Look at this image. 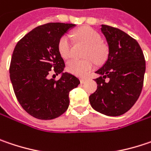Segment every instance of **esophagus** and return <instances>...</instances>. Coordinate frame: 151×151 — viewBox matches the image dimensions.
<instances>
[{
	"label": "esophagus",
	"instance_id": "1",
	"mask_svg": "<svg viewBox=\"0 0 151 151\" xmlns=\"http://www.w3.org/2000/svg\"><path fill=\"white\" fill-rule=\"evenodd\" d=\"M80 81H81V83L83 84V83H85V82L87 81V79H85V78H81V80H80Z\"/></svg>",
	"mask_w": 151,
	"mask_h": 151
}]
</instances>
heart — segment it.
<instances>
[{"mask_svg":"<svg viewBox=\"0 0 151 151\" xmlns=\"http://www.w3.org/2000/svg\"><path fill=\"white\" fill-rule=\"evenodd\" d=\"M77 38L88 45L85 50L84 57L88 58L86 59L70 60L67 63V70L76 76H86L94 67V58L96 62H103L106 56V49L101 44V38L100 34L92 28H81L76 32ZM71 39L69 35H63L58 41V51L62 58H69L71 55Z\"/></svg>","mask_w":151,"mask_h":151,"instance_id":"obj_1","label":"heart"}]
</instances>
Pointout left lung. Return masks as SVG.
I'll return each instance as SVG.
<instances>
[{"label": "left lung", "mask_w": 151, "mask_h": 151, "mask_svg": "<svg viewBox=\"0 0 151 151\" xmlns=\"http://www.w3.org/2000/svg\"><path fill=\"white\" fill-rule=\"evenodd\" d=\"M101 31L108 45V55L102 67L95 72L101 76L94 79L98 86L89 101L99 113L119 116L132 107L141 93L145 56L137 40L123 31L106 25H101Z\"/></svg>", "instance_id": "1"}]
</instances>
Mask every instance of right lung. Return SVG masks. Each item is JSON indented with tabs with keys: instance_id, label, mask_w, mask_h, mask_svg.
<instances>
[{
	"instance_id": "right-lung-1",
	"label": "right lung",
	"mask_w": 151,
	"mask_h": 151,
	"mask_svg": "<svg viewBox=\"0 0 151 151\" xmlns=\"http://www.w3.org/2000/svg\"><path fill=\"white\" fill-rule=\"evenodd\" d=\"M74 24L48 23L25 35L14 50L10 63V80L17 100L23 109L38 119H53L70 105V92L80 80L63 73L64 61L58 51V41ZM51 70L61 73L59 80L49 79Z\"/></svg>"
}]
</instances>
